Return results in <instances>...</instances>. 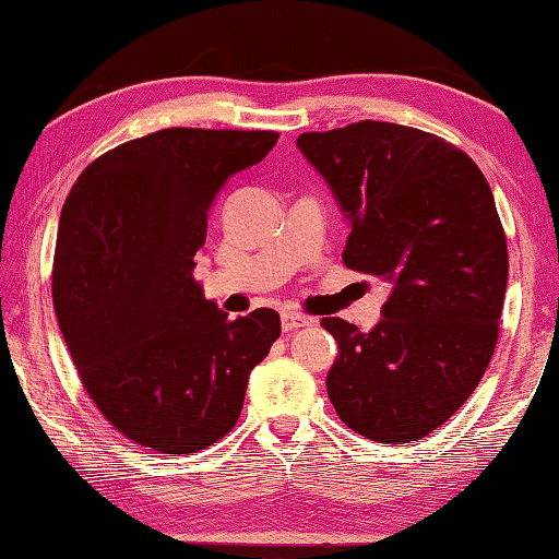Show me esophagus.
<instances>
[{"label":"esophagus","mask_w":559,"mask_h":559,"mask_svg":"<svg viewBox=\"0 0 559 559\" xmlns=\"http://www.w3.org/2000/svg\"><path fill=\"white\" fill-rule=\"evenodd\" d=\"M281 324H283V332H295V330H300V326H312L314 320L312 317L300 314V312H283Z\"/></svg>","instance_id":"34e87169"}]
</instances>
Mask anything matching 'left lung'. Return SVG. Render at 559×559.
I'll return each mask as SVG.
<instances>
[{"instance_id":"obj_1","label":"left lung","mask_w":559,"mask_h":559,"mask_svg":"<svg viewBox=\"0 0 559 559\" xmlns=\"http://www.w3.org/2000/svg\"><path fill=\"white\" fill-rule=\"evenodd\" d=\"M352 225L344 264L388 283L382 320L322 326L338 356L326 392L348 429L409 443L451 419L495 354L507 237L485 174L417 128L360 120L298 138Z\"/></svg>"}]
</instances>
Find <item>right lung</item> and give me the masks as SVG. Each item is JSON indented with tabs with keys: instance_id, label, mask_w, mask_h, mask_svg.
<instances>
[{
	"instance_id": "add662e5",
	"label": "right lung",
	"mask_w": 559,
	"mask_h": 559,
	"mask_svg": "<svg viewBox=\"0 0 559 559\" xmlns=\"http://www.w3.org/2000/svg\"><path fill=\"white\" fill-rule=\"evenodd\" d=\"M276 142L271 130H157L94 159L64 201L60 332L98 412L152 451L199 453L223 439L281 334L278 312L229 320L193 278L217 193Z\"/></svg>"
}]
</instances>
